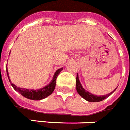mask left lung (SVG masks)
<instances>
[{
    "instance_id": "obj_1",
    "label": "left lung",
    "mask_w": 130,
    "mask_h": 130,
    "mask_svg": "<svg viewBox=\"0 0 130 130\" xmlns=\"http://www.w3.org/2000/svg\"><path fill=\"white\" fill-rule=\"evenodd\" d=\"M76 89H77V91L78 93V94L80 96H81L85 100H86L87 101H88V102H100V101H102V100H104V99H106L108 96H110L116 90L117 88H116V89H114V90H113L112 92H110V93L107 94H105V95H94L93 94L88 92L87 90H85V89L83 87L81 83H80V80H79V78H78V73H77V78H76Z\"/></svg>"
}]
</instances>
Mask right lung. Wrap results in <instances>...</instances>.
Masks as SVG:
<instances>
[{"instance_id": "1", "label": "right lung", "mask_w": 130, "mask_h": 130, "mask_svg": "<svg viewBox=\"0 0 130 130\" xmlns=\"http://www.w3.org/2000/svg\"><path fill=\"white\" fill-rule=\"evenodd\" d=\"M62 70H63V67L57 69L54 73V75H53L52 80H51V82L48 85H47L46 86H45L41 89H36V90L20 88V87H17V86L15 85L14 84L12 83L11 80L10 79L8 69H6V73H7L8 78L10 83L11 85L12 86V87L16 91L18 92L20 94H21L23 96H24L26 99L33 100H41L42 99L47 98L50 94H52V92H53V90L55 89V84H56L57 77L59 74L60 73V72Z\"/></svg>"}]
</instances>
